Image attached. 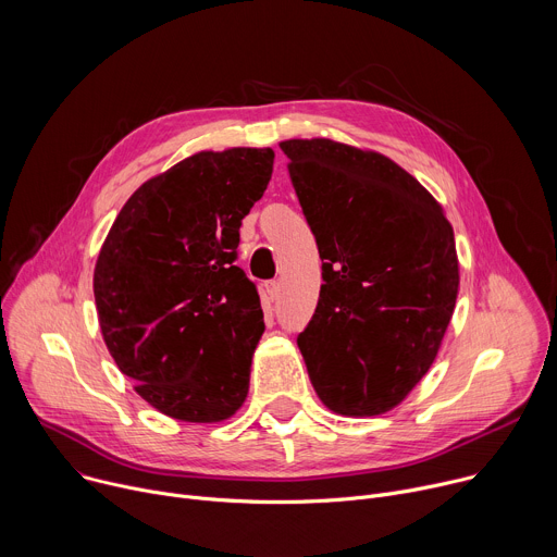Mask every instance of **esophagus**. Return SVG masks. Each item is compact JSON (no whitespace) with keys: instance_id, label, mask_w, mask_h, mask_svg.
<instances>
[{"instance_id":"34e87169","label":"esophagus","mask_w":557,"mask_h":557,"mask_svg":"<svg viewBox=\"0 0 557 557\" xmlns=\"http://www.w3.org/2000/svg\"><path fill=\"white\" fill-rule=\"evenodd\" d=\"M267 295H269V299H277V295H280V282L277 280L267 282Z\"/></svg>"}]
</instances>
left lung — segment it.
<instances>
[{
    "instance_id": "obj_1",
    "label": "left lung",
    "mask_w": 557,
    "mask_h": 557,
    "mask_svg": "<svg viewBox=\"0 0 557 557\" xmlns=\"http://www.w3.org/2000/svg\"><path fill=\"white\" fill-rule=\"evenodd\" d=\"M322 258L297 346L322 404L344 417L399 406L434 363L458 295L443 207L387 156L331 138L280 143Z\"/></svg>"
}]
</instances>
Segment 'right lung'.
I'll return each instance as SVG.
<instances>
[{
	"label": "right lung",
	"instance_id": "right-lung-1",
	"mask_svg": "<svg viewBox=\"0 0 557 557\" xmlns=\"http://www.w3.org/2000/svg\"><path fill=\"white\" fill-rule=\"evenodd\" d=\"M275 151H198L143 183L95 267L103 342L143 399L172 419L220 423L243 408L264 312L235 267L243 218Z\"/></svg>",
	"mask_w": 557,
	"mask_h": 557
}]
</instances>
